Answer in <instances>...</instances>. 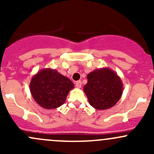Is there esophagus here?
Masks as SVG:
<instances>
[{"label":"esophagus","mask_w":154,"mask_h":154,"mask_svg":"<svg viewBox=\"0 0 154 154\" xmlns=\"http://www.w3.org/2000/svg\"><path fill=\"white\" fill-rule=\"evenodd\" d=\"M75 86H76V87H77V88H81V86H82V83H81V81H80V80H78V81H77L75 83Z\"/></svg>","instance_id":"34e87169"}]
</instances>
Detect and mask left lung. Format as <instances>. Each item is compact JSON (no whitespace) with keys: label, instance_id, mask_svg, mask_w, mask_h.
Here are the masks:
<instances>
[{"label":"left lung","instance_id":"obj_1","mask_svg":"<svg viewBox=\"0 0 154 154\" xmlns=\"http://www.w3.org/2000/svg\"><path fill=\"white\" fill-rule=\"evenodd\" d=\"M83 91L91 106L98 110L109 109L117 103L123 93L120 77L109 68H98L87 75Z\"/></svg>","mask_w":154,"mask_h":154}]
</instances>
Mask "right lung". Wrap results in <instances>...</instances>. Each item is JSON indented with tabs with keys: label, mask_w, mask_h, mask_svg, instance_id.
I'll return each mask as SVG.
<instances>
[{
	"label": "right lung",
	"mask_w": 154,
	"mask_h": 154,
	"mask_svg": "<svg viewBox=\"0 0 154 154\" xmlns=\"http://www.w3.org/2000/svg\"><path fill=\"white\" fill-rule=\"evenodd\" d=\"M74 87L71 80L52 68L40 70L29 83V90L35 101L47 109L62 106Z\"/></svg>",
	"instance_id": "1"
}]
</instances>
